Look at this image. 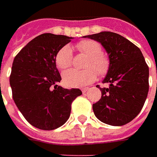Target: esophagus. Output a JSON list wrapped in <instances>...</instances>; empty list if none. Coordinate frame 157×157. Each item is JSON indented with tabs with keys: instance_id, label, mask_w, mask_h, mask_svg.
Listing matches in <instances>:
<instances>
[{
	"instance_id": "obj_1",
	"label": "esophagus",
	"mask_w": 157,
	"mask_h": 157,
	"mask_svg": "<svg viewBox=\"0 0 157 157\" xmlns=\"http://www.w3.org/2000/svg\"><path fill=\"white\" fill-rule=\"evenodd\" d=\"M88 90H89V88H88V87H86V88H82V89H81L82 93H86V92H87Z\"/></svg>"
}]
</instances>
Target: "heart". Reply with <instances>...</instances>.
I'll list each match as a JSON object with an SVG mask.
<instances>
[{
	"instance_id": "obj_1",
	"label": "heart",
	"mask_w": 157,
	"mask_h": 157,
	"mask_svg": "<svg viewBox=\"0 0 157 157\" xmlns=\"http://www.w3.org/2000/svg\"><path fill=\"white\" fill-rule=\"evenodd\" d=\"M78 52L88 56L85 67L87 69L69 70L63 74V84L68 87H83L93 83L100 76L105 75L110 69V59L102 53L101 45L94 40H84L77 44ZM73 53L69 45L63 46L57 52L55 63L58 69L65 70L72 64Z\"/></svg>"
}]
</instances>
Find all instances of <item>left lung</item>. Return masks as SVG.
Masks as SVG:
<instances>
[{
	"label": "left lung",
	"instance_id": "1",
	"mask_svg": "<svg viewBox=\"0 0 157 157\" xmlns=\"http://www.w3.org/2000/svg\"><path fill=\"white\" fill-rule=\"evenodd\" d=\"M105 49L110 69L100 88L101 99L93 105L95 116L112 126H122L139 114L148 93V66L141 50L117 33L104 31L89 35Z\"/></svg>",
	"mask_w": 157,
	"mask_h": 157
}]
</instances>
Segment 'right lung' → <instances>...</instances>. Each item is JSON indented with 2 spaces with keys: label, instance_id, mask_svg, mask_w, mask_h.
<instances>
[{
  "label": "right lung",
  "instance_id": "obj_1",
  "mask_svg": "<svg viewBox=\"0 0 157 157\" xmlns=\"http://www.w3.org/2000/svg\"><path fill=\"white\" fill-rule=\"evenodd\" d=\"M71 37L42 34L15 56L9 83L15 105L35 128L53 130L67 121L71 103L81 95L78 88L64 89L55 63L57 52Z\"/></svg>",
  "mask_w": 157,
  "mask_h": 157
}]
</instances>
